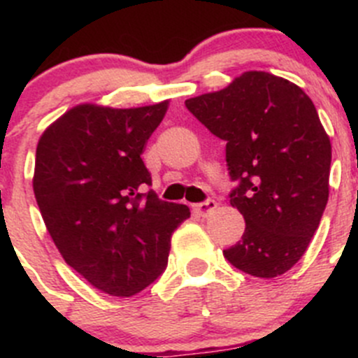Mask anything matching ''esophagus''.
<instances>
[{"label":"esophagus","instance_id":"1","mask_svg":"<svg viewBox=\"0 0 358 358\" xmlns=\"http://www.w3.org/2000/svg\"><path fill=\"white\" fill-rule=\"evenodd\" d=\"M216 206H218V202L215 199H206L202 202H197V204H192V211L199 216H208L209 213L215 211Z\"/></svg>","mask_w":358,"mask_h":358}]
</instances>
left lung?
Returning <instances> with one entry per match:
<instances>
[{
    "instance_id": "8db88e82",
    "label": "left lung",
    "mask_w": 358,
    "mask_h": 358,
    "mask_svg": "<svg viewBox=\"0 0 358 358\" xmlns=\"http://www.w3.org/2000/svg\"><path fill=\"white\" fill-rule=\"evenodd\" d=\"M185 107L227 143L230 204L246 220L223 256L249 275H282L305 255L329 197L331 142L315 106L287 79L251 71Z\"/></svg>"
}]
</instances>
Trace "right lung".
I'll return each mask as SVG.
<instances>
[{"instance_id": "obj_1", "label": "right lung", "mask_w": 358, "mask_h": 358, "mask_svg": "<svg viewBox=\"0 0 358 358\" xmlns=\"http://www.w3.org/2000/svg\"><path fill=\"white\" fill-rule=\"evenodd\" d=\"M168 102L138 109L78 106L36 149L34 196L67 265L112 296H133L168 265L171 234L190 216L152 189L142 161Z\"/></svg>"}]
</instances>
